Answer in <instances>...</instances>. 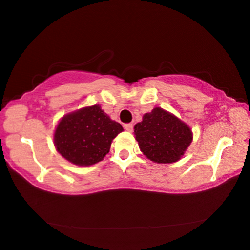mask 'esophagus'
<instances>
[{"label": "esophagus", "mask_w": 250, "mask_h": 250, "mask_svg": "<svg viewBox=\"0 0 250 250\" xmlns=\"http://www.w3.org/2000/svg\"><path fill=\"white\" fill-rule=\"evenodd\" d=\"M124 126H125V129L126 131H129V132H131V131L133 130V125L132 124H125Z\"/></svg>", "instance_id": "1"}]
</instances>
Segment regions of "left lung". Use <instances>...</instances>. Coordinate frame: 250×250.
I'll list each match as a JSON object with an SVG mask.
<instances>
[{
  "label": "left lung",
  "mask_w": 250,
  "mask_h": 250,
  "mask_svg": "<svg viewBox=\"0 0 250 250\" xmlns=\"http://www.w3.org/2000/svg\"><path fill=\"white\" fill-rule=\"evenodd\" d=\"M134 135L141 152L155 163L179 161L193 140L188 125L158 107L134 125Z\"/></svg>",
  "instance_id": "obj_1"
}]
</instances>
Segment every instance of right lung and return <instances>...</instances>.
<instances>
[{
    "label": "right lung",
    "instance_id": "1",
    "mask_svg": "<svg viewBox=\"0 0 250 250\" xmlns=\"http://www.w3.org/2000/svg\"><path fill=\"white\" fill-rule=\"evenodd\" d=\"M122 131L119 122L95 104L62 117L55 130L54 145L67 161L89 167L104 160L112 140Z\"/></svg>",
    "mask_w": 250,
    "mask_h": 250
}]
</instances>
